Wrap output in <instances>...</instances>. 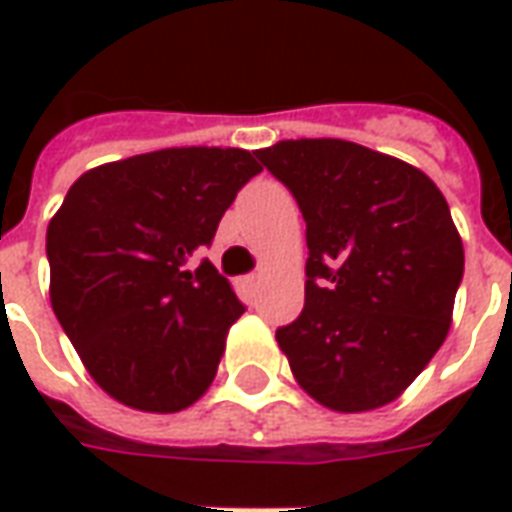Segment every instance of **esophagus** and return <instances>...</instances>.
Listing matches in <instances>:
<instances>
[{
	"instance_id": "34e87169",
	"label": "esophagus",
	"mask_w": 512,
	"mask_h": 512,
	"mask_svg": "<svg viewBox=\"0 0 512 512\" xmlns=\"http://www.w3.org/2000/svg\"><path fill=\"white\" fill-rule=\"evenodd\" d=\"M257 282H260V274H249V277H244L246 288H255Z\"/></svg>"
}]
</instances>
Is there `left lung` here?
<instances>
[{
  "instance_id": "8db88e82",
  "label": "left lung",
  "mask_w": 512,
  "mask_h": 512,
  "mask_svg": "<svg viewBox=\"0 0 512 512\" xmlns=\"http://www.w3.org/2000/svg\"><path fill=\"white\" fill-rule=\"evenodd\" d=\"M307 222L304 310L279 326L301 389L332 411L392 403L450 332L463 244L436 183L345 139L257 150Z\"/></svg>"
}]
</instances>
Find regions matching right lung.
I'll return each mask as SVG.
<instances>
[{"label":"right lung","mask_w":512,"mask_h":512,"mask_svg":"<svg viewBox=\"0 0 512 512\" xmlns=\"http://www.w3.org/2000/svg\"><path fill=\"white\" fill-rule=\"evenodd\" d=\"M260 169L241 147H167L68 189L46 233L51 307L106 395L156 414L205 395L244 304L213 263H186Z\"/></svg>","instance_id":"obj_1"}]
</instances>
